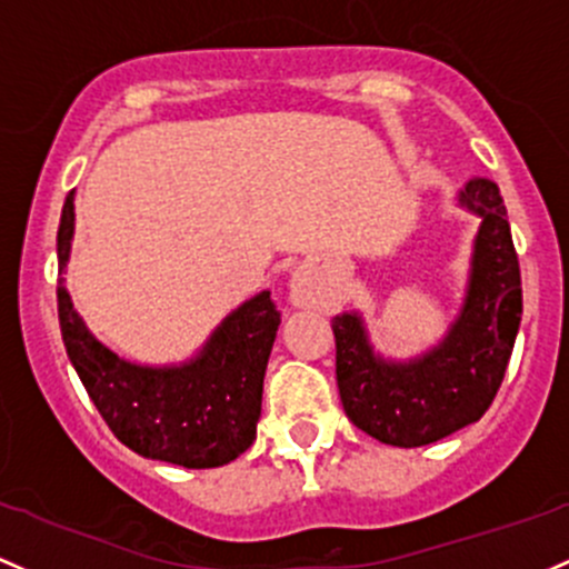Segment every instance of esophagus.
Listing matches in <instances>:
<instances>
[{
    "label": "esophagus",
    "instance_id": "34e87169",
    "mask_svg": "<svg viewBox=\"0 0 569 569\" xmlns=\"http://www.w3.org/2000/svg\"><path fill=\"white\" fill-rule=\"evenodd\" d=\"M289 299L295 308H318L323 302V289L310 267H297L289 280Z\"/></svg>",
    "mask_w": 569,
    "mask_h": 569
}]
</instances>
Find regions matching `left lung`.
<instances>
[{
    "instance_id": "8db88e82",
    "label": "left lung",
    "mask_w": 569,
    "mask_h": 569,
    "mask_svg": "<svg viewBox=\"0 0 569 569\" xmlns=\"http://www.w3.org/2000/svg\"><path fill=\"white\" fill-rule=\"evenodd\" d=\"M457 202L480 218L470 274L446 335L410 359L376 351L359 310L332 318L337 389L361 432L418 448L476 423L502 383L521 323V272L495 180L472 178Z\"/></svg>"
}]
</instances>
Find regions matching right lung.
<instances>
[{
	"label": "right lung",
	"mask_w": 569,
	"mask_h": 569,
	"mask_svg": "<svg viewBox=\"0 0 569 569\" xmlns=\"http://www.w3.org/2000/svg\"><path fill=\"white\" fill-rule=\"evenodd\" d=\"M74 237V191L61 210L56 253L67 270ZM59 323L67 356L112 435L146 459L189 470L221 467L256 440L261 391L280 313L270 291L246 299L191 359L140 365L110 351L74 310L59 280Z\"/></svg>",
	"instance_id": "right-lung-1"
}]
</instances>
